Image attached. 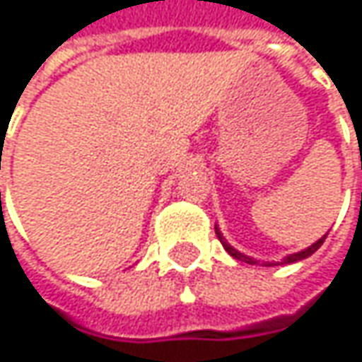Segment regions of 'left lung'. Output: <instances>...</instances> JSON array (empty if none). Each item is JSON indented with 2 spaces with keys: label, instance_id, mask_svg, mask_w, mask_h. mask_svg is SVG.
Instances as JSON below:
<instances>
[{
  "label": "left lung",
  "instance_id": "1",
  "mask_svg": "<svg viewBox=\"0 0 362 362\" xmlns=\"http://www.w3.org/2000/svg\"><path fill=\"white\" fill-rule=\"evenodd\" d=\"M215 233H217V238H219V242L223 244V247H225V250H227V254H229V256H233V258H235V260H240V262H247V264H260L258 260H254V258H250V256H245V254H242V252H238V250H235L233 245L229 244V242H227V240H225V238H223V233L219 231V227H217V225H215ZM326 235H328V233H326ZM326 235H324V238H320V240H317L315 244H311V245H309V247H305V250H301V252H295V254H288V256H285V258H283V262H262V266L293 264V262H299V260H305V258H309V256H311V254H313V252H315V250H317L320 245L324 244V240H326Z\"/></svg>",
  "mask_w": 362,
  "mask_h": 362
}]
</instances>
